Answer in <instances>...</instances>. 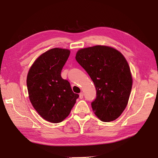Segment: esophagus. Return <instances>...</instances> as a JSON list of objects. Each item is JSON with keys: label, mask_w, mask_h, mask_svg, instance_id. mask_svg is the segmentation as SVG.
Segmentation results:
<instances>
[{"label": "esophagus", "mask_w": 158, "mask_h": 158, "mask_svg": "<svg viewBox=\"0 0 158 158\" xmlns=\"http://www.w3.org/2000/svg\"><path fill=\"white\" fill-rule=\"evenodd\" d=\"M83 96H84V94H83V93H82V92H81V93L79 94V98H80L81 99L83 98Z\"/></svg>", "instance_id": "esophagus-1"}]
</instances>
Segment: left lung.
<instances>
[{
	"label": "left lung",
	"mask_w": 158,
	"mask_h": 158,
	"mask_svg": "<svg viewBox=\"0 0 158 158\" xmlns=\"http://www.w3.org/2000/svg\"><path fill=\"white\" fill-rule=\"evenodd\" d=\"M76 59L95 85L97 96L91 104L95 115L106 122L118 118L127 105L132 85L126 58L114 48L96 45L79 50Z\"/></svg>",
	"instance_id": "8db88e82"
}]
</instances>
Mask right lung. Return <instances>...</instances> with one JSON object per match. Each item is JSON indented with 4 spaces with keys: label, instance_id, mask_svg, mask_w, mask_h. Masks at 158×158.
I'll use <instances>...</instances> for the list:
<instances>
[{
    "label": "right lung",
    "instance_id": "obj_1",
    "mask_svg": "<svg viewBox=\"0 0 158 158\" xmlns=\"http://www.w3.org/2000/svg\"><path fill=\"white\" fill-rule=\"evenodd\" d=\"M68 49L54 48L40 56L30 68L27 86L30 101L45 120L59 123L69 115L79 95L61 73L69 57Z\"/></svg>",
    "mask_w": 158,
    "mask_h": 158
}]
</instances>
